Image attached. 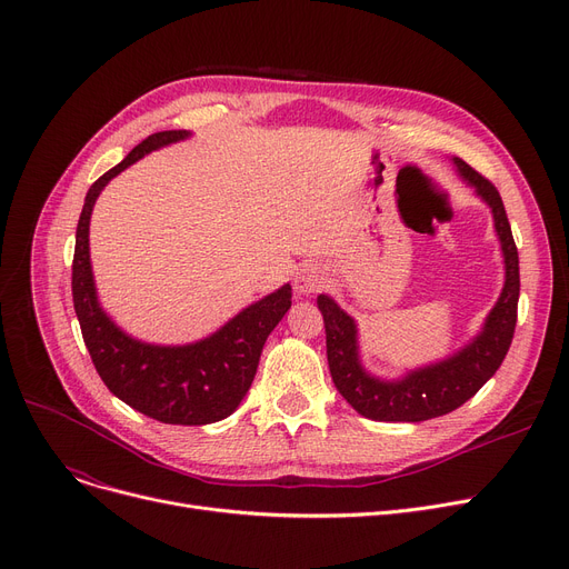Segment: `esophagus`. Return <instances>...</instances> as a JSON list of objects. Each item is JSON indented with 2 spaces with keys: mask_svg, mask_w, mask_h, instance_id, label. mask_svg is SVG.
Listing matches in <instances>:
<instances>
[{
  "mask_svg": "<svg viewBox=\"0 0 569 569\" xmlns=\"http://www.w3.org/2000/svg\"><path fill=\"white\" fill-rule=\"evenodd\" d=\"M327 281L325 269L318 264H302L295 274V292L297 295H313L318 292Z\"/></svg>",
  "mask_w": 569,
  "mask_h": 569,
  "instance_id": "34e87169",
  "label": "esophagus"
}]
</instances>
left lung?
<instances>
[{
	"label": "left lung",
	"instance_id": "8db88e82",
	"mask_svg": "<svg viewBox=\"0 0 569 569\" xmlns=\"http://www.w3.org/2000/svg\"><path fill=\"white\" fill-rule=\"evenodd\" d=\"M452 161L475 193L491 207L505 258V286L480 335L442 362L415 369L397 380H380L360 362L355 320L330 295H318V309L327 335V362H330L337 390L357 412L376 422H425L457 410L480 392V387L498 371L515 337L519 253L502 198L489 179L472 170L463 159L455 157Z\"/></svg>",
	"mask_w": 569,
	"mask_h": 569
}]
</instances>
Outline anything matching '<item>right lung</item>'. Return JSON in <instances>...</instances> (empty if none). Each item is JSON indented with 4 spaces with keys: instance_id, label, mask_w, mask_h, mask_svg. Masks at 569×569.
Here are the masks:
<instances>
[{
    "instance_id": "1",
    "label": "right lung",
    "mask_w": 569,
    "mask_h": 569,
    "mask_svg": "<svg viewBox=\"0 0 569 569\" xmlns=\"http://www.w3.org/2000/svg\"><path fill=\"white\" fill-rule=\"evenodd\" d=\"M189 136V131L152 133L89 187L76 230L71 288L84 346L108 390L163 425L200 427L223 420L249 392L262 346L290 309V286L239 311L202 341L154 346L129 337L106 316L89 262V219L103 187L144 154Z\"/></svg>"
}]
</instances>
